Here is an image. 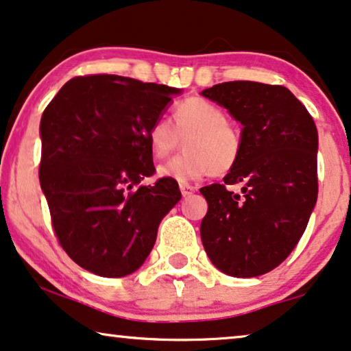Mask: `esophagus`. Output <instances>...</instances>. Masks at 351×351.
<instances>
[{
    "label": "esophagus",
    "mask_w": 351,
    "mask_h": 351,
    "mask_svg": "<svg viewBox=\"0 0 351 351\" xmlns=\"http://www.w3.org/2000/svg\"><path fill=\"white\" fill-rule=\"evenodd\" d=\"M180 191H181V194H183V197H188V195L194 193L195 188L189 183H180Z\"/></svg>",
    "instance_id": "1"
}]
</instances>
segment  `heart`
Here are the masks:
<instances>
[{"mask_svg": "<svg viewBox=\"0 0 351 351\" xmlns=\"http://www.w3.org/2000/svg\"><path fill=\"white\" fill-rule=\"evenodd\" d=\"M168 119H157L147 130L149 147L157 160L171 156L184 139L186 152L158 168V175L176 181H193L213 173L226 175L242 152V138L228 121L226 112L205 97L181 101Z\"/></svg>", "mask_w": 351, "mask_h": 351, "instance_id": "1", "label": "heart"}]
</instances>
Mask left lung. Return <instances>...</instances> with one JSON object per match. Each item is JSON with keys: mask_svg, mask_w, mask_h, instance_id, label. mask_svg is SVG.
I'll use <instances>...</instances> for the list:
<instances>
[{"mask_svg": "<svg viewBox=\"0 0 351 351\" xmlns=\"http://www.w3.org/2000/svg\"><path fill=\"white\" fill-rule=\"evenodd\" d=\"M242 128L236 167L200 189L208 210L200 237L224 274L255 278L291 255L317 199V130L305 106L281 85L226 82L202 91ZM243 183V194L226 188Z\"/></svg>", "mask_w": 351, "mask_h": 351, "instance_id": "1", "label": "left lung"}]
</instances>
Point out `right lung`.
<instances>
[{
	"label": "right lung",
	"instance_id": "add662e5",
	"mask_svg": "<svg viewBox=\"0 0 351 351\" xmlns=\"http://www.w3.org/2000/svg\"><path fill=\"white\" fill-rule=\"evenodd\" d=\"M180 91L85 75L65 83L41 115L40 184L51 223L60 247L90 273L121 278L136 271L162 218L181 199L171 178L139 186L156 171L147 130Z\"/></svg>",
	"mask_w": 351,
	"mask_h": 351
}]
</instances>
